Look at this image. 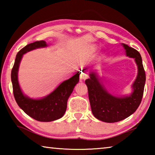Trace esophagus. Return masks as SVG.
I'll list each match as a JSON object with an SVG mask.
<instances>
[{"mask_svg":"<svg viewBox=\"0 0 155 155\" xmlns=\"http://www.w3.org/2000/svg\"><path fill=\"white\" fill-rule=\"evenodd\" d=\"M80 78H81V79H82V80H85V79H87V78H88V75L86 74L85 72H82L81 74V75H80Z\"/></svg>","mask_w":155,"mask_h":155,"instance_id":"34e87169","label":"esophagus"}]
</instances>
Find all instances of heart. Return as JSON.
<instances>
[{
	"instance_id": "b5f03b06",
	"label": "heart",
	"mask_w": 155,
	"mask_h": 155,
	"mask_svg": "<svg viewBox=\"0 0 155 155\" xmlns=\"http://www.w3.org/2000/svg\"><path fill=\"white\" fill-rule=\"evenodd\" d=\"M96 46H93L92 47H91V51H96Z\"/></svg>"
}]
</instances>
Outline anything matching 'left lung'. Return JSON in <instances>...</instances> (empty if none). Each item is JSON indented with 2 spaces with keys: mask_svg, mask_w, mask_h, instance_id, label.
Returning <instances> with one entry per match:
<instances>
[{
  "mask_svg": "<svg viewBox=\"0 0 155 155\" xmlns=\"http://www.w3.org/2000/svg\"><path fill=\"white\" fill-rule=\"evenodd\" d=\"M122 46L126 55L134 59L137 66V75L131 86L132 92L129 95L117 96L110 94L102 83L98 73L93 69L90 71V78L85 80L91 112L96 118L104 122H117L129 117L137 110L142 99L146 74L141 57L135 49L123 43Z\"/></svg>",
  "mask_w": 155,
  "mask_h": 155,
  "instance_id": "1",
  "label": "left lung"
}]
</instances>
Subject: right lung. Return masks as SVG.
<instances>
[{
    "label": "right lung",
    "instance_id": "1",
    "mask_svg": "<svg viewBox=\"0 0 155 155\" xmlns=\"http://www.w3.org/2000/svg\"><path fill=\"white\" fill-rule=\"evenodd\" d=\"M48 45L45 41H38L27 44L18 52L11 78L13 92L18 105L25 114L40 122H52L64 116L67 109L68 100L79 81V73L69 79L63 81L48 95L40 98H32L25 95L18 81V70L23 55L37 48H46Z\"/></svg>",
    "mask_w": 155,
    "mask_h": 155
}]
</instances>
